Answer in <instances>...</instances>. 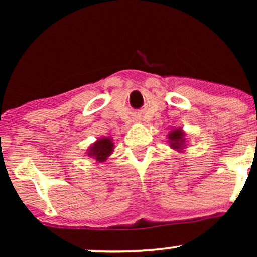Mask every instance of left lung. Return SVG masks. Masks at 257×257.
Listing matches in <instances>:
<instances>
[{
	"instance_id": "1",
	"label": "left lung",
	"mask_w": 257,
	"mask_h": 257,
	"mask_svg": "<svg viewBox=\"0 0 257 257\" xmlns=\"http://www.w3.org/2000/svg\"><path fill=\"white\" fill-rule=\"evenodd\" d=\"M184 133L181 131H178V129H175V131L172 132L169 134V139H170V146L173 147V149H180V147L182 146V144H184Z\"/></svg>"
}]
</instances>
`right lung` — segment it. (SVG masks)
Returning <instances> with one entry per match:
<instances>
[{"label":"right lung","mask_w":257,"mask_h":257,"mask_svg":"<svg viewBox=\"0 0 257 257\" xmlns=\"http://www.w3.org/2000/svg\"><path fill=\"white\" fill-rule=\"evenodd\" d=\"M112 150H113V143H111L110 139H100L94 144L93 147H90L89 156H94L96 161L102 162L112 152Z\"/></svg>","instance_id":"obj_1"}]
</instances>
